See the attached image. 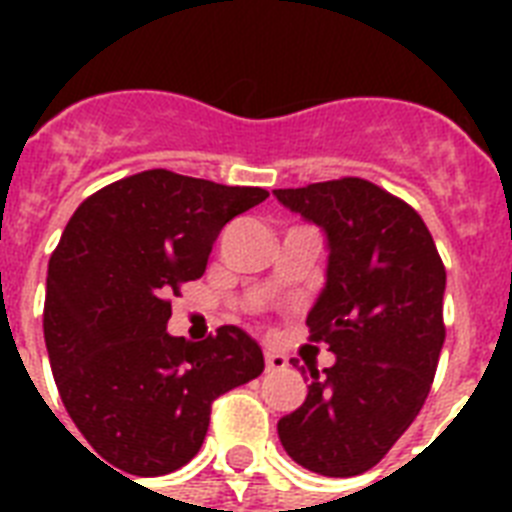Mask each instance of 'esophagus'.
I'll return each instance as SVG.
<instances>
[{"mask_svg":"<svg viewBox=\"0 0 512 512\" xmlns=\"http://www.w3.org/2000/svg\"><path fill=\"white\" fill-rule=\"evenodd\" d=\"M265 366H268L271 372L284 369V366H287V356H281V353H276V350H265Z\"/></svg>","mask_w":512,"mask_h":512,"instance_id":"obj_1","label":"esophagus"}]
</instances>
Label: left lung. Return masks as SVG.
I'll use <instances>...</instances> for the list:
<instances>
[{
	"mask_svg": "<svg viewBox=\"0 0 512 512\" xmlns=\"http://www.w3.org/2000/svg\"><path fill=\"white\" fill-rule=\"evenodd\" d=\"M273 196L327 233V284L308 327L335 353L324 374L311 369L303 406L279 420L281 446L319 476H358L390 452L428 398L446 337L444 263L422 217L369 180Z\"/></svg>",
	"mask_w": 512,
	"mask_h": 512,
	"instance_id": "left-lung-1",
	"label": "left lung"
}]
</instances>
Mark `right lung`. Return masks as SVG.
<instances>
[{
    "label": "right lung",
    "mask_w": 512,
    "mask_h": 512,
    "mask_svg": "<svg viewBox=\"0 0 512 512\" xmlns=\"http://www.w3.org/2000/svg\"><path fill=\"white\" fill-rule=\"evenodd\" d=\"M265 199V188L146 170L71 215L47 268L44 342L98 460L146 478L183 468L204 444L212 401L265 369L239 327L201 342L167 335L170 297L204 273L223 225Z\"/></svg>",
    "instance_id": "obj_1"
}]
</instances>
